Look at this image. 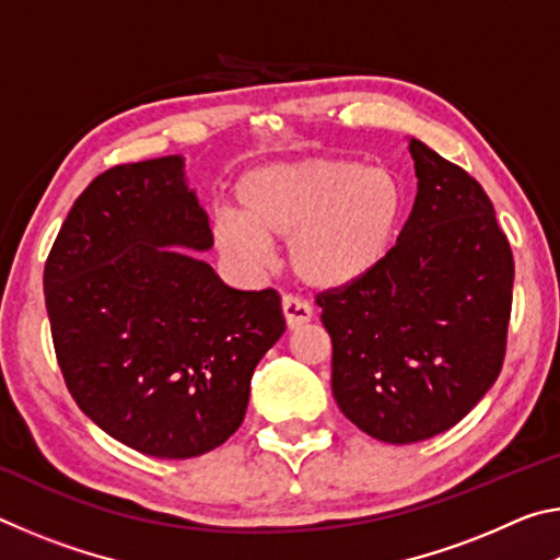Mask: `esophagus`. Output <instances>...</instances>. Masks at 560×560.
<instances>
[{
    "label": "esophagus",
    "mask_w": 560,
    "mask_h": 560,
    "mask_svg": "<svg viewBox=\"0 0 560 560\" xmlns=\"http://www.w3.org/2000/svg\"><path fill=\"white\" fill-rule=\"evenodd\" d=\"M281 311H283V318H287V326L291 330L301 328L303 324H308L311 316H314V308H311L308 303L299 296H283Z\"/></svg>",
    "instance_id": "obj_1"
}]
</instances>
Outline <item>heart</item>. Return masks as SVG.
Wrapping results in <instances>:
<instances>
[{"label": "heart", "mask_w": 560, "mask_h": 560, "mask_svg": "<svg viewBox=\"0 0 560 560\" xmlns=\"http://www.w3.org/2000/svg\"><path fill=\"white\" fill-rule=\"evenodd\" d=\"M407 192L387 167L355 160H299L254 170L236 185V214L212 240L249 277L267 271L271 240H289L296 277L314 289H348L390 259L405 224Z\"/></svg>", "instance_id": "heart-1"}]
</instances>
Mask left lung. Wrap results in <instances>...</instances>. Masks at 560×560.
<instances>
[{"label": "left lung", "instance_id": "8db88e82", "mask_svg": "<svg viewBox=\"0 0 560 560\" xmlns=\"http://www.w3.org/2000/svg\"><path fill=\"white\" fill-rule=\"evenodd\" d=\"M410 140L417 195L381 269L320 293L334 340V397L387 444L450 430L499 377L514 257L477 179Z\"/></svg>", "mask_w": 560, "mask_h": 560}]
</instances>
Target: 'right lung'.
<instances>
[{
  "label": "right lung",
  "instance_id": "right-lung-1",
  "mask_svg": "<svg viewBox=\"0 0 560 560\" xmlns=\"http://www.w3.org/2000/svg\"><path fill=\"white\" fill-rule=\"evenodd\" d=\"M212 232L183 155L98 175L44 267L66 387L130 450L189 459L220 447L249 405L254 368L287 330L279 293L226 287L195 252Z\"/></svg>",
  "mask_w": 560,
  "mask_h": 560
}]
</instances>
